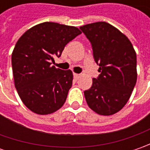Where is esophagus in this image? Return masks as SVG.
I'll return each mask as SVG.
<instances>
[{
    "mask_svg": "<svg viewBox=\"0 0 150 150\" xmlns=\"http://www.w3.org/2000/svg\"><path fill=\"white\" fill-rule=\"evenodd\" d=\"M73 76H74V78H76V79H78V78L80 77V74H78V73H74Z\"/></svg>",
    "mask_w": 150,
    "mask_h": 150,
    "instance_id": "1",
    "label": "esophagus"
}]
</instances>
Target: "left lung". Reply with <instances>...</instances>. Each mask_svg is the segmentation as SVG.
Here are the masks:
<instances>
[{"mask_svg": "<svg viewBox=\"0 0 150 150\" xmlns=\"http://www.w3.org/2000/svg\"><path fill=\"white\" fill-rule=\"evenodd\" d=\"M93 47L99 66L98 78L84 91L90 108L108 116L120 111L129 99L137 81V57L133 45L124 33L105 21L80 26Z\"/></svg>", "mask_w": 150, "mask_h": 150, "instance_id": "obj_1", "label": "left lung"}]
</instances>
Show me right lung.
<instances>
[{
	"label": "right lung",
	"mask_w": 150,
	"mask_h": 150,
	"mask_svg": "<svg viewBox=\"0 0 150 150\" xmlns=\"http://www.w3.org/2000/svg\"><path fill=\"white\" fill-rule=\"evenodd\" d=\"M81 33L76 26L47 21L32 26L18 39L11 54L15 87L33 112L50 114L64 104L72 87V72L51 64Z\"/></svg>",
	"instance_id": "right-lung-1"
}]
</instances>
